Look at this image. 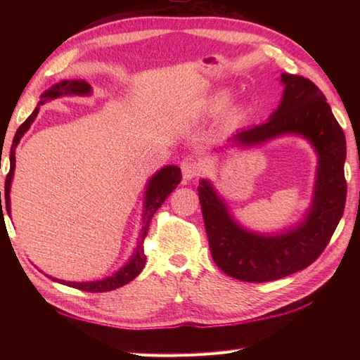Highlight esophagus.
Masks as SVG:
<instances>
[{"label":"esophagus","instance_id":"34e87169","mask_svg":"<svg viewBox=\"0 0 360 360\" xmlns=\"http://www.w3.org/2000/svg\"><path fill=\"white\" fill-rule=\"evenodd\" d=\"M181 170H182V176H184V179L190 181V179L196 178V176H200L201 165L193 156H187L181 162Z\"/></svg>","mask_w":360,"mask_h":360}]
</instances>
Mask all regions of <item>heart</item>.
Here are the masks:
<instances>
[{
	"mask_svg": "<svg viewBox=\"0 0 360 360\" xmlns=\"http://www.w3.org/2000/svg\"><path fill=\"white\" fill-rule=\"evenodd\" d=\"M229 101H231V93H229V91H218V93H215L209 98V110L213 112L223 111L227 106ZM241 112H243V106L236 105L232 108L231 114L232 116H240Z\"/></svg>",
	"mask_w": 360,
	"mask_h": 360,
	"instance_id": "1",
	"label": "heart"
}]
</instances>
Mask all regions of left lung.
I'll list each match as a JSON object with an SVG mask.
<instances>
[{
  "label": "left lung",
  "mask_w": 360,
  "mask_h": 360,
  "mask_svg": "<svg viewBox=\"0 0 360 360\" xmlns=\"http://www.w3.org/2000/svg\"><path fill=\"white\" fill-rule=\"evenodd\" d=\"M278 108L262 125L240 129L229 145L254 148L281 136H300L317 155L314 195L303 218L275 233L249 231L229 212L209 179L198 186L213 262L231 277L263 283L308 267L322 254L338 227L347 201L343 165L347 142L331 106L311 80L283 72Z\"/></svg>",
  "instance_id": "8db88e82"
}]
</instances>
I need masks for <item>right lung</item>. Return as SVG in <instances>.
<instances>
[{"label": "right lung", "instance_id": "right-lung-1", "mask_svg": "<svg viewBox=\"0 0 360 360\" xmlns=\"http://www.w3.org/2000/svg\"><path fill=\"white\" fill-rule=\"evenodd\" d=\"M93 93V88L88 82L85 80H62L52 85L49 89H46L44 93L40 96V102H38L37 108L34 112L26 119L25 124H21V127L17 129L15 133L12 147H11V170L9 174L6 178V184H4V204H6V210L11 217V186H12V179H13V172H15V150H17V145L20 143V139L30 125L34 124V120L37 117L38 111H40V105H44L46 102H51L53 98L63 97V96H91ZM181 168L178 165H165L158 170L155 174L148 179L147 188H145V198H143V210H142V224H141V231H139V238H137L136 248L131 258L120 267L119 271L111 274L110 277H105L102 280H94V281H65V280H58L53 277V281L62 283V285L71 286L80 290H86V292H106V290H112L117 289L120 286L127 285V283L131 281L139 275L145 266V257L143 254V238L148 232V226L151 223V218L155 215L156 210L162 205L165 201V198L170 195L173 190L178 187L181 182ZM0 205H1V192H0ZM3 207V205H1Z\"/></svg>", "mask_w": 360, "mask_h": 360}]
</instances>
